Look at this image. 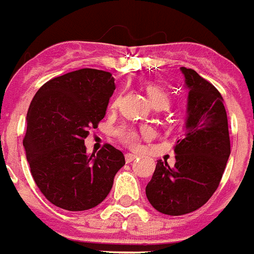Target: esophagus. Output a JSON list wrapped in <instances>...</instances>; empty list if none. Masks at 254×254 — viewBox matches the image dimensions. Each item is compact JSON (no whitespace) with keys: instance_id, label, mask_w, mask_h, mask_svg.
Segmentation results:
<instances>
[{"instance_id":"esophagus-1","label":"esophagus","mask_w":254,"mask_h":254,"mask_svg":"<svg viewBox=\"0 0 254 254\" xmlns=\"http://www.w3.org/2000/svg\"><path fill=\"white\" fill-rule=\"evenodd\" d=\"M125 158H126V162H127V163H131V162H133V160L137 158V155H136V154L128 153V154H126Z\"/></svg>"}]
</instances>
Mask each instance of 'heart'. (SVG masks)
<instances>
[{"instance_id": "b5f03b06", "label": "heart", "mask_w": 254, "mask_h": 254, "mask_svg": "<svg viewBox=\"0 0 254 254\" xmlns=\"http://www.w3.org/2000/svg\"><path fill=\"white\" fill-rule=\"evenodd\" d=\"M146 94H148L149 99H150L151 104H153L154 108H167L168 104H170V96L167 94L163 88L158 87V86H154V84H149L146 87ZM113 108L117 106V100L113 101L112 104ZM140 133L144 136H150L151 131L146 127L141 128V131H137L133 127H122V128L118 131L119 138L122 140L123 144H126L129 148H137L138 144H140Z\"/></svg>"}]
</instances>
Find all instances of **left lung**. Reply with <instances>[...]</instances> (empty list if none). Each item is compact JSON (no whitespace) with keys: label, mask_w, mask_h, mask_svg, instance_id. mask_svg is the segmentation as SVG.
I'll use <instances>...</instances> for the list:
<instances>
[{"label":"left lung","mask_w":254,"mask_h":254,"mask_svg":"<svg viewBox=\"0 0 254 254\" xmlns=\"http://www.w3.org/2000/svg\"><path fill=\"white\" fill-rule=\"evenodd\" d=\"M188 91L184 135L175 146L176 163L158 160L146 196L158 212L181 216L204 205L217 190L230 157L224 99L192 69L180 68Z\"/></svg>","instance_id":"8db88e82"}]
</instances>
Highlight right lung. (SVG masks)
Returning a JSON list of instances; mask_svg holds the SVG:
<instances>
[{
	"label": "right lung",
	"mask_w": 254,
	"mask_h": 254,
	"mask_svg": "<svg viewBox=\"0 0 254 254\" xmlns=\"http://www.w3.org/2000/svg\"><path fill=\"white\" fill-rule=\"evenodd\" d=\"M116 90L110 73L78 69L46 82L27 113L24 137L30 173L47 200L66 211L96 207L125 166L121 150L106 144L86 153L84 138L105 117Z\"/></svg>",
	"instance_id": "add662e5"
}]
</instances>
